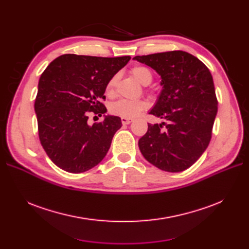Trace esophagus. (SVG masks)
<instances>
[{"label":"esophagus","mask_w":249,"mask_h":249,"mask_svg":"<svg viewBox=\"0 0 249 249\" xmlns=\"http://www.w3.org/2000/svg\"><path fill=\"white\" fill-rule=\"evenodd\" d=\"M133 122L132 118H127V117H122V123L124 124H130Z\"/></svg>","instance_id":"34e87169"}]
</instances>
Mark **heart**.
<instances>
[{
    "mask_svg": "<svg viewBox=\"0 0 249 249\" xmlns=\"http://www.w3.org/2000/svg\"><path fill=\"white\" fill-rule=\"evenodd\" d=\"M132 76L136 79L140 84L142 85H148L153 81V73L147 67L137 65L134 66L131 70ZM118 81V76L114 74L107 83L106 85V93L109 96H112L114 94V90ZM147 106L145 101L143 100H119L114 103H112L109 107L110 112L112 114L122 116V117H127L133 118L135 116L139 115L141 111L144 110Z\"/></svg>",
    "mask_w": 249,
    "mask_h": 249,
    "instance_id": "b5f03b06",
    "label": "heart"
}]
</instances>
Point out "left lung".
Returning <instances> with one entry per match:
<instances>
[{"mask_svg": "<svg viewBox=\"0 0 249 249\" xmlns=\"http://www.w3.org/2000/svg\"><path fill=\"white\" fill-rule=\"evenodd\" d=\"M133 59L152 67L161 77V93L149 114L166 122L147 124V132L138 142L141 154L164 171L189 168L212 137L218 109L212 74L199 59L183 51Z\"/></svg>", "mask_w": 249, "mask_h": 249, "instance_id": "1", "label": "left lung"}]
</instances>
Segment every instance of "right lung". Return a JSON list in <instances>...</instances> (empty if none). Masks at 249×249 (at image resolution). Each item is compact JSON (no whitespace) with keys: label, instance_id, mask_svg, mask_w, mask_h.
Listing matches in <instances>:
<instances>
[{"label":"right lung","instance_id":"obj_1","mask_svg":"<svg viewBox=\"0 0 249 249\" xmlns=\"http://www.w3.org/2000/svg\"><path fill=\"white\" fill-rule=\"evenodd\" d=\"M130 56L106 58L65 54L42 72L34 109L41 145L52 162L67 172L81 173L99 164L122 127L118 116L104 115L89 125L88 113L105 114L108 81Z\"/></svg>","mask_w":249,"mask_h":249}]
</instances>
